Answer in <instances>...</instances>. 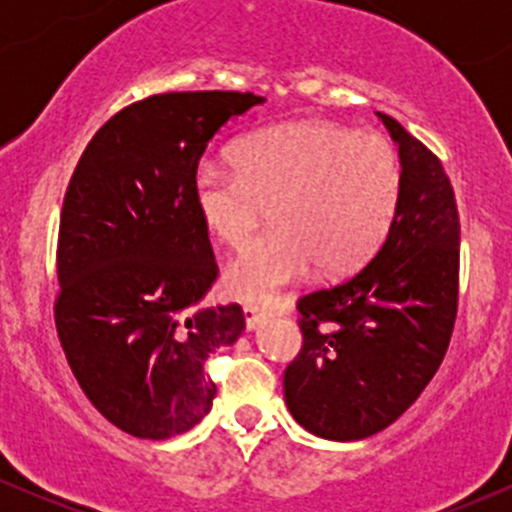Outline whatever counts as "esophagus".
<instances>
[{
	"label": "esophagus",
	"mask_w": 512,
	"mask_h": 512,
	"mask_svg": "<svg viewBox=\"0 0 512 512\" xmlns=\"http://www.w3.org/2000/svg\"><path fill=\"white\" fill-rule=\"evenodd\" d=\"M242 317H245L247 332H255V329L260 327L262 322H265L267 314L262 312V309H257V307H245V309H242Z\"/></svg>",
	"instance_id": "obj_1"
}]
</instances>
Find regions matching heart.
<instances>
[{
	"label": "heart",
	"instance_id": "obj_1",
	"mask_svg": "<svg viewBox=\"0 0 512 512\" xmlns=\"http://www.w3.org/2000/svg\"><path fill=\"white\" fill-rule=\"evenodd\" d=\"M235 163L205 158L193 205L213 237L240 247L270 208L272 230L242 247L223 285L242 302H270L282 287L364 265L394 223L401 160L376 133L329 121H292L245 138Z\"/></svg>",
	"mask_w": 512,
	"mask_h": 512
}]
</instances>
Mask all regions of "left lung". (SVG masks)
I'll return each mask as SVG.
<instances>
[{"mask_svg":"<svg viewBox=\"0 0 512 512\" xmlns=\"http://www.w3.org/2000/svg\"><path fill=\"white\" fill-rule=\"evenodd\" d=\"M376 116L399 146L394 223L359 272L299 299L302 349L285 371L289 414L329 441L374 436L414 404L446 356L458 309L451 180L399 121Z\"/></svg>","mask_w":512,"mask_h":512,"instance_id":"1","label":"left lung"}]
</instances>
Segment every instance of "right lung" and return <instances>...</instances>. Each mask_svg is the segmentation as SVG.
<instances>
[{
  "label": "right lung",
  "mask_w": 512,
  "mask_h": 512,
  "mask_svg": "<svg viewBox=\"0 0 512 512\" xmlns=\"http://www.w3.org/2000/svg\"><path fill=\"white\" fill-rule=\"evenodd\" d=\"M260 103L237 91L131 103L98 128L66 188L56 332L91 404L136 438L203 421L218 394L205 361L245 329L240 304L198 307L218 265L193 173L210 138Z\"/></svg>",
  "instance_id": "1"
}]
</instances>
